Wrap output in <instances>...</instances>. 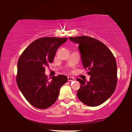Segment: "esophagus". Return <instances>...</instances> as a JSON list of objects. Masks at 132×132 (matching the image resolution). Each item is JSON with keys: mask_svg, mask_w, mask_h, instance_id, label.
Segmentation results:
<instances>
[{"mask_svg": "<svg viewBox=\"0 0 132 132\" xmlns=\"http://www.w3.org/2000/svg\"><path fill=\"white\" fill-rule=\"evenodd\" d=\"M73 80H74V78H73V77H68V81H73Z\"/></svg>", "mask_w": 132, "mask_h": 132, "instance_id": "esophagus-1", "label": "esophagus"}]
</instances>
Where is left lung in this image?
Instances as JSON below:
<instances>
[{"mask_svg": "<svg viewBox=\"0 0 132 132\" xmlns=\"http://www.w3.org/2000/svg\"><path fill=\"white\" fill-rule=\"evenodd\" d=\"M78 44L84 69L91 76L89 81L77 78L80 83L77 97L89 106H97L112 96L117 85V63L111 51L104 44L91 37H70Z\"/></svg>", "mask_w": 132, "mask_h": 132, "instance_id": "8db88e82", "label": "left lung"}]
</instances>
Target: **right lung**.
Listing matches in <instances>:
<instances>
[{
  "instance_id": "add662e5",
  "label": "right lung",
  "mask_w": 132,
  "mask_h": 132,
  "mask_svg": "<svg viewBox=\"0 0 132 132\" xmlns=\"http://www.w3.org/2000/svg\"><path fill=\"white\" fill-rule=\"evenodd\" d=\"M67 38H41L23 51L17 65L16 83L20 91L32 106L44 109L55 103L60 89L67 81L65 75L51 77L49 81L45 67L53 62L57 49Z\"/></svg>"
}]
</instances>
